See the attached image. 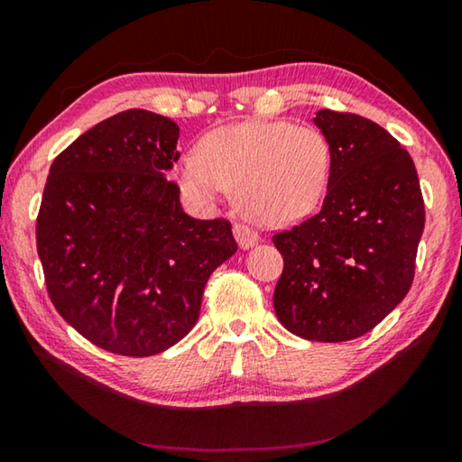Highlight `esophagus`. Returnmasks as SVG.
<instances>
[{"instance_id":"1","label":"esophagus","mask_w":462,"mask_h":462,"mask_svg":"<svg viewBox=\"0 0 462 462\" xmlns=\"http://www.w3.org/2000/svg\"><path fill=\"white\" fill-rule=\"evenodd\" d=\"M234 238H236L240 248H250L259 242V234L245 224H234Z\"/></svg>"}]
</instances>
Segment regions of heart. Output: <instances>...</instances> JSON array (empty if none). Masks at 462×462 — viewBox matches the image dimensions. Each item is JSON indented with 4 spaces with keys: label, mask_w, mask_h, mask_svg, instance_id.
I'll use <instances>...</instances> for the list:
<instances>
[{
    "label": "heart",
    "mask_w": 462,
    "mask_h": 462,
    "mask_svg": "<svg viewBox=\"0 0 462 462\" xmlns=\"http://www.w3.org/2000/svg\"><path fill=\"white\" fill-rule=\"evenodd\" d=\"M332 167L328 138L314 126L242 122L203 138L179 162L189 198L209 203L238 189L240 212L261 226H287L318 206Z\"/></svg>",
    "instance_id": "b5f03b06"
}]
</instances>
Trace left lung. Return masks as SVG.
I'll use <instances>...</instances> for the list:
<instances>
[{"label":"left lung","instance_id":"left-lung-1","mask_svg":"<svg viewBox=\"0 0 462 462\" xmlns=\"http://www.w3.org/2000/svg\"><path fill=\"white\" fill-rule=\"evenodd\" d=\"M332 167L322 209L273 236L283 256L273 306L306 340L344 342L373 330L408 295L424 232L410 152L379 124L319 109Z\"/></svg>","mask_w":462,"mask_h":462}]
</instances>
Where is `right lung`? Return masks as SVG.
I'll return each mask as SVG.
<instances>
[{"label":"right lung","mask_w":462,"mask_h":462,"mask_svg":"<svg viewBox=\"0 0 462 462\" xmlns=\"http://www.w3.org/2000/svg\"><path fill=\"white\" fill-rule=\"evenodd\" d=\"M179 126L146 109L99 122L54 159L36 220L46 289L83 338L124 356L189 334L212 273L236 253L228 220H195L165 177Z\"/></svg>","instance_id":"1"}]
</instances>
